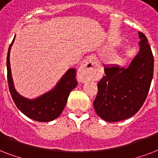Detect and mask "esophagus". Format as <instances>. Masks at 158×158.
Returning <instances> with one entry per match:
<instances>
[{
  "instance_id": "34e87169",
  "label": "esophagus",
  "mask_w": 158,
  "mask_h": 158,
  "mask_svg": "<svg viewBox=\"0 0 158 158\" xmlns=\"http://www.w3.org/2000/svg\"><path fill=\"white\" fill-rule=\"evenodd\" d=\"M96 58L94 56H88L81 66L80 69L78 71L77 78L80 82H85L90 80L93 76L94 68L96 66Z\"/></svg>"
}]
</instances>
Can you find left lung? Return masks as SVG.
Returning a JSON list of instances; mask_svg holds the SVG:
<instances>
[{
	"label": "left lung",
	"instance_id": "obj_1",
	"mask_svg": "<svg viewBox=\"0 0 158 158\" xmlns=\"http://www.w3.org/2000/svg\"><path fill=\"white\" fill-rule=\"evenodd\" d=\"M140 50L127 68H104L105 74L97 84L94 101L96 114L107 122H117L134 115L148 94L153 77V55L148 39L139 32Z\"/></svg>",
	"mask_w": 158,
	"mask_h": 158
}]
</instances>
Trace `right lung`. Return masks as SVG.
Wrapping results in <instances>:
<instances>
[{
	"label": "right lung",
	"mask_w": 158,
	"mask_h": 158,
	"mask_svg": "<svg viewBox=\"0 0 158 158\" xmlns=\"http://www.w3.org/2000/svg\"><path fill=\"white\" fill-rule=\"evenodd\" d=\"M15 39L10 44L6 58L7 81L15 106L24 115L39 122H48L57 118L65 107L69 94L77 85L76 69L70 68L52 90L34 100H29L17 93L14 87L10 64V51Z\"/></svg>",
	"instance_id": "obj_1"
}]
</instances>
